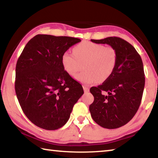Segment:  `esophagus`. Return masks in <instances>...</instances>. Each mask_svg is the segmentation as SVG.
<instances>
[{
    "label": "esophagus",
    "instance_id": "obj_1",
    "mask_svg": "<svg viewBox=\"0 0 158 158\" xmlns=\"http://www.w3.org/2000/svg\"><path fill=\"white\" fill-rule=\"evenodd\" d=\"M83 89H84L85 93H88L89 91V88L86 86V85H83Z\"/></svg>",
    "mask_w": 158,
    "mask_h": 158
}]
</instances>
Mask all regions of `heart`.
<instances>
[{
    "mask_svg": "<svg viewBox=\"0 0 158 158\" xmlns=\"http://www.w3.org/2000/svg\"><path fill=\"white\" fill-rule=\"evenodd\" d=\"M73 53H63L61 61L63 68L70 76L77 74L75 79L83 84L90 85L107 80L114 73L117 63V52L112 47L84 41L73 48Z\"/></svg>",
    "mask_w": 158,
    "mask_h": 158,
    "instance_id": "1",
    "label": "heart"
}]
</instances>
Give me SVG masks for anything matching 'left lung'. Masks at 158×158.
<instances>
[{
  "mask_svg": "<svg viewBox=\"0 0 158 158\" xmlns=\"http://www.w3.org/2000/svg\"><path fill=\"white\" fill-rule=\"evenodd\" d=\"M90 40L107 44L117 52V63L111 77L102 85L90 88L94 101L89 106L96 123L116 129L127 124L139 107L145 85L142 60L135 47L120 37Z\"/></svg>",
  "mask_w": 158,
  "mask_h": 158,
  "instance_id": "left-lung-1",
  "label": "left lung"
}]
</instances>
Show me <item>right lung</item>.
<instances>
[{"label":"right lung","mask_w":158,"mask_h":158,"mask_svg":"<svg viewBox=\"0 0 158 158\" xmlns=\"http://www.w3.org/2000/svg\"><path fill=\"white\" fill-rule=\"evenodd\" d=\"M81 42L76 37L37 35L29 41L16 65L15 91L23 113L36 126L60 128L84 94L82 85L64 69L61 57Z\"/></svg>","instance_id":"add662e5"}]
</instances>
